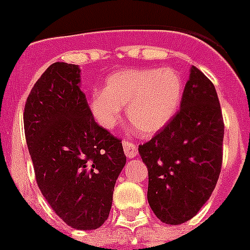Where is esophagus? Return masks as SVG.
Segmentation results:
<instances>
[{"instance_id": "1", "label": "esophagus", "mask_w": 250, "mask_h": 250, "mask_svg": "<svg viewBox=\"0 0 250 250\" xmlns=\"http://www.w3.org/2000/svg\"><path fill=\"white\" fill-rule=\"evenodd\" d=\"M123 149H125V156L128 159H135L138 156V146L132 144V143L123 142Z\"/></svg>"}]
</instances>
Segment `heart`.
Instances as JSON below:
<instances>
[{"label": "heart", "mask_w": 250, "mask_h": 250, "mask_svg": "<svg viewBox=\"0 0 250 250\" xmlns=\"http://www.w3.org/2000/svg\"><path fill=\"white\" fill-rule=\"evenodd\" d=\"M182 80L170 68L127 69L108 76L104 90L93 93L90 108L104 128L115 127L127 104V117L140 132L153 135L173 119L180 107Z\"/></svg>", "instance_id": "heart-1"}]
</instances>
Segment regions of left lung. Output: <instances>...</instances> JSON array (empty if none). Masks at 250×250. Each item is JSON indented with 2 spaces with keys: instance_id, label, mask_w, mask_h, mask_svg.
Listing matches in <instances>:
<instances>
[{
  "instance_id": "obj_1",
  "label": "left lung",
  "mask_w": 250,
  "mask_h": 250,
  "mask_svg": "<svg viewBox=\"0 0 250 250\" xmlns=\"http://www.w3.org/2000/svg\"><path fill=\"white\" fill-rule=\"evenodd\" d=\"M224 123L214 83L191 66L180 111L139 155L148 167V203L163 223L178 226L198 214L218 182Z\"/></svg>"
}]
</instances>
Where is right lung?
<instances>
[{
  "mask_svg": "<svg viewBox=\"0 0 250 250\" xmlns=\"http://www.w3.org/2000/svg\"><path fill=\"white\" fill-rule=\"evenodd\" d=\"M80 85L79 65L53 62L28 94L23 123L43 197L68 226L90 231L107 220L125 156L95 123Z\"/></svg>",
  "mask_w": 250,
  "mask_h": 250,
  "instance_id": "obj_1",
  "label": "right lung"
}]
</instances>
